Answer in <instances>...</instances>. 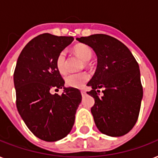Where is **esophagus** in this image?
Masks as SVG:
<instances>
[{
    "label": "esophagus",
    "instance_id": "34e87169",
    "mask_svg": "<svg viewBox=\"0 0 158 158\" xmlns=\"http://www.w3.org/2000/svg\"><path fill=\"white\" fill-rule=\"evenodd\" d=\"M81 95L83 97L85 96V95H86V91H84V90H81Z\"/></svg>",
    "mask_w": 158,
    "mask_h": 158
}]
</instances>
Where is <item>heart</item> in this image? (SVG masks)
Masks as SVG:
<instances>
[{
	"label": "heart",
	"instance_id": "heart-1",
	"mask_svg": "<svg viewBox=\"0 0 158 158\" xmlns=\"http://www.w3.org/2000/svg\"><path fill=\"white\" fill-rule=\"evenodd\" d=\"M74 52L82 60H84L86 64L93 56V52L91 48L84 44H78L75 46L74 48ZM56 66L60 74H65L67 73L66 54L64 52H61L58 55L56 60ZM89 74L86 72H81L78 74H70L67 75L64 79V81L67 87L74 88V89H81L89 81Z\"/></svg>",
	"mask_w": 158,
	"mask_h": 158
}]
</instances>
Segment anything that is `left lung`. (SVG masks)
Segmentation results:
<instances>
[{
  "label": "left lung",
  "mask_w": 158,
  "mask_h": 158,
  "mask_svg": "<svg viewBox=\"0 0 158 158\" xmlns=\"http://www.w3.org/2000/svg\"><path fill=\"white\" fill-rule=\"evenodd\" d=\"M77 40L98 56L96 72L87 84L95 101L91 112L97 127L112 137L126 135L137 122L143 98L138 62L126 46L110 36L94 34ZM99 88L104 89L102 98Z\"/></svg>",
  "instance_id": "left-lung-1"
}]
</instances>
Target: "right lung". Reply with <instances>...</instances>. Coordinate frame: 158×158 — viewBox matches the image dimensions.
<instances>
[{"label":"right lung","mask_w":158,"mask_h":158,"mask_svg":"<svg viewBox=\"0 0 158 158\" xmlns=\"http://www.w3.org/2000/svg\"><path fill=\"white\" fill-rule=\"evenodd\" d=\"M73 37L50 33L38 35L21 52L14 72L16 106L36 137L54 142L71 130L82 96L79 89L64 88L56 66L58 55L73 42ZM64 88L61 95L52 90Z\"/></svg>","instance_id":"add662e5"}]
</instances>
